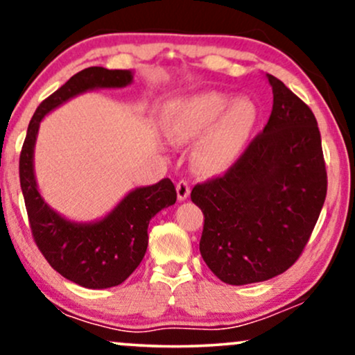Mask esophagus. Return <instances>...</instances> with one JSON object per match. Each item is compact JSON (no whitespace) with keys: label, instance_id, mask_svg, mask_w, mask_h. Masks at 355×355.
I'll return each instance as SVG.
<instances>
[{"label":"esophagus","instance_id":"esophagus-1","mask_svg":"<svg viewBox=\"0 0 355 355\" xmlns=\"http://www.w3.org/2000/svg\"><path fill=\"white\" fill-rule=\"evenodd\" d=\"M189 195H190L189 182H187V180L178 182L177 183V197H178V200H180V202L187 200V198H189Z\"/></svg>","mask_w":355,"mask_h":355}]
</instances>
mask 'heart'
Instances as JSON below:
<instances>
[{"label":"heart","instance_id":"1","mask_svg":"<svg viewBox=\"0 0 355 355\" xmlns=\"http://www.w3.org/2000/svg\"><path fill=\"white\" fill-rule=\"evenodd\" d=\"M257 121L248 98L230 101L220 92H203L170 101L164 110V130L175 144L202 138L195 164L203 172H220L235 160Z\"/></svg>","mask_w":355,"mask_h":355}]
</instances>
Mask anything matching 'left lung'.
I'll use <instances>...</instances> for the list:
<instances>
[{"label":"left lung","mask_w":355,"mask_h":355,"mask_svg":"<svg viewBox=\"0 0 355 355\" xmlns=\"http://www.w3.org/2000/svg\"><path fill=\"white\" fill-rule=\"evenodd\" d=\"M267 80L274 105L263 132L223 177L198 183L190 195L205 217L203 260L230 285L263 282L294 266L327 193L312 110L275 76Z\"/></svg>","instance_id":"left-lung-1"}]
</instances>
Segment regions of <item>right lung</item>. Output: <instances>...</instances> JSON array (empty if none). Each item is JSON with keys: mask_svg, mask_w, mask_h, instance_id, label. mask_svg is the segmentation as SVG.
<instances>
[{"mask_svg": "<svg viewBox=\"0 0 355 355\" xmlns=\"http://www.w3.org/2000/svg\"><path fill=\"white\" fill-rule=\"evenodd\" d=\"M132 81V70L101 67L85 68L73 75L36 108L19 155V183L36 245L58 274L87 288L115 287L133 274L148 247L150 220L177 202V191L170 178H164L126 193L103 218L68 220L53 210L38 190L36 137L43 118L76 95L100 88H123Z\"/></svg>", "mask_w": 355, "mask_h": 355, "instance_id": "1", "label": "right lung"}]
</instances>
